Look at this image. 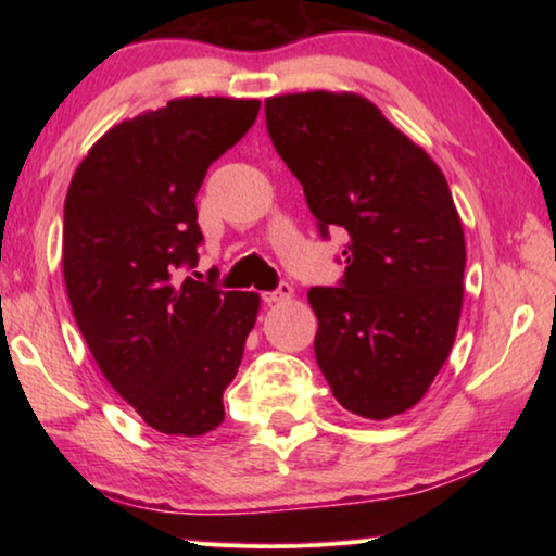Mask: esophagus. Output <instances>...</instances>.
Wrapping results in <instances>:
<instances>
[{
  "label": "esophagus",
  "instance_id": "1",
  "mask_svg": "<svg viewBox=\"0 0 556 556\" xmlns=\"http://www.w3.org/2000/svg\"><path fill=\"white\" fill-rule=\"evenodd\" d=\"M291 296H294V289H291V285H279V289L265 291V294H262L265 304H281V301H289Z\"/></svg>",
  "mask_w": 556,
  "mask_h": 556
}]
</instances>
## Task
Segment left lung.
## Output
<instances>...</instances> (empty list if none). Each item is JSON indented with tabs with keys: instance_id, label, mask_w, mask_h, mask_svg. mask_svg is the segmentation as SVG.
<instances>
[{
	"instance_id": "obj_1",
	"label": "left lung",
	"mask_w": 556,
	"mask_h": 556,
	"mask_svg": "<svg viewBox=\"0 0 556 556\" xmlns=\"http://www.w3.org/2000/svg\"><path fill=\"white\" fill-rule=\"evenodd\" d=\"M267 131L318 228L348 232L341 287H312L316 363L333 397L390 419L444 368L464 306L466 240L441 168L357 92L265 100Z\"/></svg>"
}]
</instances>
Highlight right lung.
<instances>
[{"mask_svg": "<svg viewBox=\"0 0 556 556\" xmlns=\"http://www.w3.org/2000/svg\"><path fill=\"white\" fill-rule=\"evenodd\" d=\"M260 100L176 98L110 127L71 178L63 281L100 372L149 427L208 434L225 419L260 294L176 269L203 240L195 193L257 119Z\"/></svg>", "mask_w": 556, "mask_h": 556, "instance_id": "add662e5", "label": "right lung"}]
</instances>
